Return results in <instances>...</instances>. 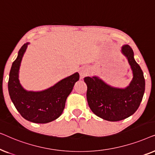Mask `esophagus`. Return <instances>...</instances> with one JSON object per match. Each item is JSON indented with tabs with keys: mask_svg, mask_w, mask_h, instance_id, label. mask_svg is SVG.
I'll return each mask as SVG.
<instances>
[{
	"mask_svg": "<svg viewBox=\"0 0 155 155\" xmlns=\"http://www.w3.org/2000/svg\"><path fill=\"white\" fill-rule=\"evenodd\" d=\"M79 73L80 75V78H83L84 76L87 75V69L86 68H81L79 71Z\"/></svg>",
	"mask_w": 155,
	"mask_h": 155,
	"instance_id": "1",
	"label": "esophagus"
}]
</instances>
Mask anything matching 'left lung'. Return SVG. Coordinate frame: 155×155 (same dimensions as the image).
Instances as JSON below:
<instances>
[{"label": "left lung", "instance_id": "1", "mask_svg": "<svg viewBox=\"0 0 155 155\" xmlns=\"http://www.w3.org/2000/svg\"><path fill=\"white\" fill-rule=\"evenodd\" d=\"M122 52L128 58L133 73L126 89L111 87L97 77L84 78L87 86V99L93 113L109 121H118L133 115L138 109L145 92L143 73L134 59L132 48L125 45Z\"/></svg>", "mask_w": 155, "mask_h": 155}]
</instances>
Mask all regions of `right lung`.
<instances>
[{"label":"right lung","instance_id":"obj_1","mask_svg":"<svg viewBox=\"0 0 155 155\" xmlns=\"http://www.w3.org/2000/svg\"><path fill=\"white\" fill-rule=\"evenodd\" d=\"M27 44H25L21 47L18 58L12 63L8 91L12 103L23 118L36 124H46L56 120L62 114L67 97L73 90L74 84L79 80L80 75L75 73L42 92H27L19 82L18 71Z\"/></svg>","mask_w":155,"mask_h":155}]
</instances>
